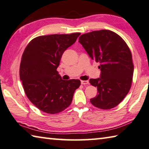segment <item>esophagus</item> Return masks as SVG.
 <instances>
[{
  "label": "esophagus",
  "mask_w": 149,
  "mask_h": 149,
  "mask_svg": "<svg viewBox=\"0 0 149 149\" xmlns=\"http://www.w3.org/2000/svg\"><path fill=\"white\" fill-rule=\"evenodd\" d=\"M81 84L84 85H87L89 84V82L88 80H81Z\"/></svg>",
  "instance_id": "obj_1"
}]
</instances>
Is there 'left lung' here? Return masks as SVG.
Listing matches in <instances>:
<instances>
[{
  "label": "left lung",
  "instance_id": "1",
  "mask_svg": "<svg viewBox=\"0 0 149 149\" xmlns=\"http://www.w3.org/2000/svg\"><path fill=\"white\" fill-rule=\"evenodd\" d=\"M79 42L92 60L100 63V77L89 81L97 90L91 104L103 109L117 106L132 83L134 66L130 48L120 36L107 30L82 34Z\"/></svg>",
  "mask_w": 149,
  "mask_h": 149
}]
</instances>
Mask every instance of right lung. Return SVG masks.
Returning a JSON list of instances; mask_svg holds the SVG:
<instances>
[{
  "instance_id": "obj_1",
  "label": "right lung",
  "mask_w": 149,
  "mask_h": 149,
  "mask_svg": "<svg viewBox=\"0 0 149 149\" xmlns=\"http://www.w3.org/2000/svg\"><path fill=\"white\" fill-rule=\"evenodd\" d=\"M80 33L53 34L33 39L24 50L19 78L27 97L45 113H59L70 106L80 80H64L57 70L62 55Z\"/></svg>"
}]
</instances>
